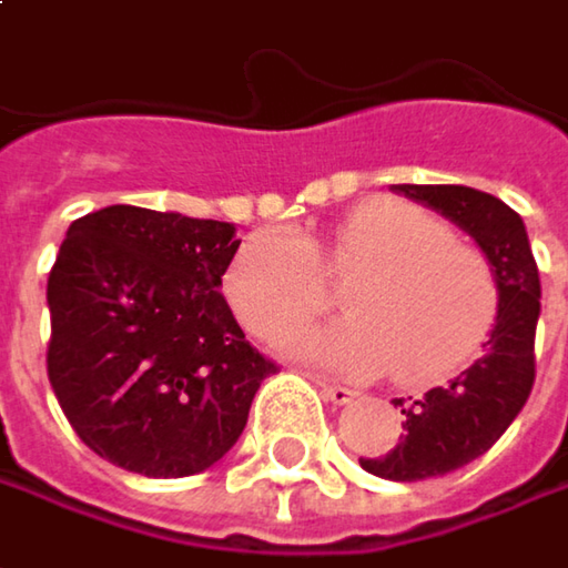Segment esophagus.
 <instances>
[{"label": "esophagus", "mask_w": 568, "mask_h": 568, "mask_svg": "<svg viewBox=\"0 0 568 568\" xmlns=\"http://www.w3.org/2000/svg\"><path fill=\"white\" fill-rule=\"evenodd\" d=\"M320 383V389H323V396L332 399L335 406H345V403H352L357 393L355 389H348V386H342V383H328V381H316Z\"/></svg>", "instance_id": "esophagus-1"}]
</instances>
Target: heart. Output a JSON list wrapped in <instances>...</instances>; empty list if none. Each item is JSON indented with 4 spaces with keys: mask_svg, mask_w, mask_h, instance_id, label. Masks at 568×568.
<instances>
[{
    "mask_svg": "<svg viewBox=\"0 0 568 568\" xmlns=\"http://www.w3.org/2000/svg\"><path fill=\"white\" fill-rule=\"evenodd\" d=\"M332 277H352L342 323L300 328L281 352L320 367L393 381L432 383L479 355L496 326L498 274L493 258L457 240L438 213L374 201L342 220L326 245L300 230L271 226L242 242L226 271V294L240 320L262 338L306 323L328 300Z\"/></svg>",
    "mask_w": 568,
    "mask_h": 568,
    "instance_id": "obj_1",
    "label": "heart"
}]
</instances>
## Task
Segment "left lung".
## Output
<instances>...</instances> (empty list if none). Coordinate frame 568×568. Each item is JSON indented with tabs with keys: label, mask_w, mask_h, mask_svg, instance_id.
Masks as SVG:
<instances>
[{
	"label": "left lung",
	"mask_w": 568,
	"mask_h": 568,
	"mask_svg": "<svg viewBox=\"0 0 568 568\" xmlns=\"http://www.w3.org/2000/svg\"><path fill=\"white\" fill-rule=\"evenodd\" d=\"M393 191L438 211L493 258L498 316L486 352L467 371L403 406L399 444L361 467L393 483L444 476L483 457L525 409L534 386V332L540 316V274L525 220L486 191L464 185H393Z\"/></svg>",
	"instance_id": "left-lung-1"
}]
</instances>
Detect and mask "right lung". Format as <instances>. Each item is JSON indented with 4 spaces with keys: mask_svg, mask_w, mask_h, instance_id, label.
Segmentation results:
<instances>
[{
    "mask_svg": "<svg viewBox=\"0 0 568 568\" xmlns=\"http://www.w3.org/2000/svg\"><path fill=\"white\" fill-rule=\"evenodd\" d=\"M233 223L114 204L72 220L47 277V377L72 432L114 467H213L277 367L220 294Z\"/></svg>",
    "mask_w": 568,
    "mask_h": 568,
    "instance_id": "obj_1",
    "label": "right lung"
}]
</instances>
